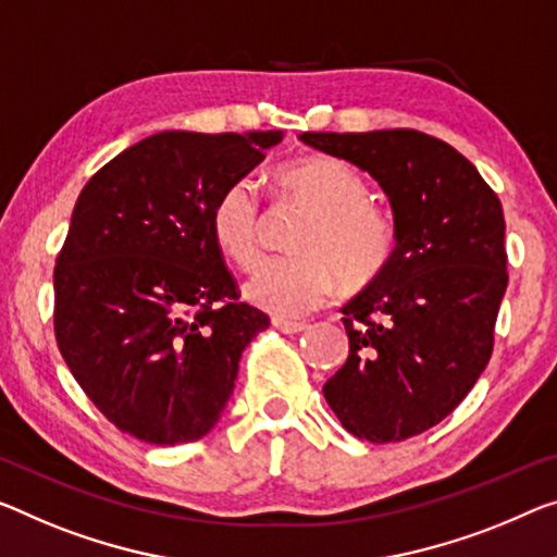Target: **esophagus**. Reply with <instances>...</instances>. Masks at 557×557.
Listing matches in <instances>:
<instances>
[{
    "mask_svg": "<svg viewBox=\"0 0 557 557\" xmlns=\"http://www.w3.org/2000/svg\"><path fill=\"white\" fill-rule=\"evenodd\" d=\"M271 323L273 329H278L281 333H301L306 329V321H290V319H284V315H273Z\"/></svg>",
    "mask_w": 557,
    "mask_h": 557,
    "instance_id": "obj_1",
    "label": "esophagus"
}]
</instances>
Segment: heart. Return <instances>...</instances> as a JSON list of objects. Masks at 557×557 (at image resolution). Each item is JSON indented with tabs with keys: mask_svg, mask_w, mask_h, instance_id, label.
<instances>
[{
	"mask_svg": "<svg viewBox=\"0 0 557 557\" xmlns=\"http://www.w3.org/2000/svg\"><path fill=\"white\" fill-rule=\"evenodd\" d=\"M276 186L313 211L294 259L267 261L246 284V298L276 315H304L336 294L341 278L363 286L386 269L393 251L388 219L366 201V182L344 159L304 153L276 169ZM216 249L238 269L259 259L261 211L251 184L234 182L209 213Z\"/></svg>",
	"mask_w": 557,
	"mask_h": 557,
	"instance_id": "1",
	"label": "heart"
}]
</instances>
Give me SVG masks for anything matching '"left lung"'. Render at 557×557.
<instances>
[{
  "label": "left lung",
  "instance_id": "left-lung-1",
  "mask_svg": "<svg viewBox=\"0 0 557 557\" xmlns=\"http://www.w3.org/2000/svg\"><path fill=\"white\" fill-rule=\"evenodd\" d=\"M298 139L368 171L388 196L396 249L341 308L348 358L323 396L356 438L406 441L453 413L491 361L508 286L500 199L463 153L423 132Z\"/></svg>",
  "mask_w": 557,
  "mask_h": 557
}]
</instances>
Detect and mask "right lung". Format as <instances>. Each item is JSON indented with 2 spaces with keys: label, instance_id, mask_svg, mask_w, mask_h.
Listing matches in <instances>:
<instances>
[{
  "label": "right lung",
  "instance_id": "obj_1",
  "mask_svg": "<svg viewBox=\"0 0 557 557\" xmlns=\"http://www.w3.org/2000/svg\"><path fill=\"white\" fill-rule=\"evenodd\" d=\"M284 132H159L94 174L54 267V333L76 383L153 446L207 435L269 315L238 304L209 228L216 196Z\"/></svg>",
  "mask_w": 557,
  "mask_h": 557
}]
</instances>
